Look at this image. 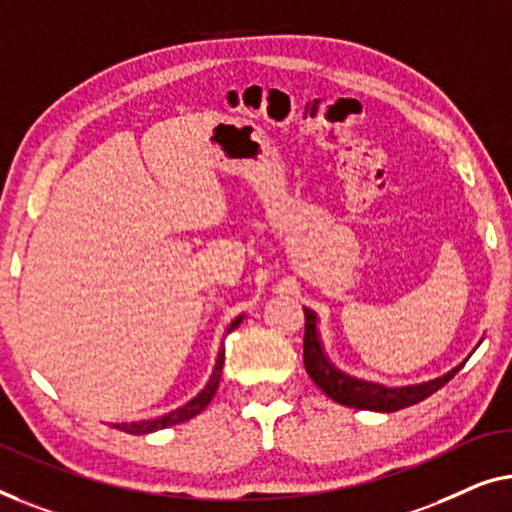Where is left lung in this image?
<instances>
[{"instance_id":"8db88e82","label":"left lung","mask_w":512,"mask_h":512,"mask_svg":"<svg viewBox=\"0 0 512 512\" xmlns=\"http://www.w3.org/2000/svg\"><path fill=\"white\" fill-rule=\"evenodd\" d=\"M304 315H306V336H304L306 373L329 399H334L336 403H341V406H348V408L376 410V413H394V410L413 406V403H420L427 397H431L436 390H441L450 378H455V373H459V369L466 364V359H469L466 357L464 362H459L455 366V369L445 371L443 376L438 378L424 380V383L385 387L380 383H371V380L350 376V373L338 369L325 352V343H322L320 327H318L320 322L318 313L311 311V308H304ZM480 343L482 341H478V345ZM478 345H475V348H478Z\"/></svg>"}]
</instances>
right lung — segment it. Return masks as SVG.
<instances>
[{
    "label": "right lung",
    "instance_id": "add662e5",
    "mask_svg": "<svg viewBox=\"0 0 512 512\" xmlns=\"http://www.w3.org/2000/svg\"><path fill=\"white\" fill-rule=\"evenodd\" d=\"M243 318L246 315H239V318L232 320V325L225 329V336L229 331H234L236 327L241 325ZM222 364H225V345L220 343L218 348V357H215V364H213V371L211 376H208L206 385L201 387V390L194 394L190 401H185L183 406H178L174 410H169V413L164 415H157L155 420H139V422H120L115 424V429L125 431V434H132V436H141V434H153V431H160V429H167V427H174V424H181L185 420H190V417L199 415L201 410H204L211 399L215 397V392H218V385H220V373H222Z\"/></svg>",
    "mask_w": 512,
    "mask_h": 512
}]
</instances>
